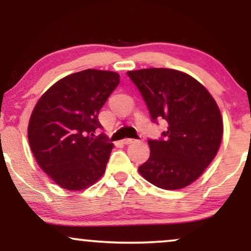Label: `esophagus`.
Listing matches in <instances>:
<instances>
[{"label":"esophagus","mask_w":251,"mask_h":251,"mask_svg":"<svg viewBox=\"0 0 251 251\" xmlns=\"http://www.w3.org/2000/svg\"><path fill=\"white\" fill-rule=\"evenodd\" d=\"M133 142H135V139H132V138H126V139L122 140V144H125V145H128V144H131V143H133Z\"/></svg>","instance_id":"34e87169"}]
</instances>
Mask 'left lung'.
<instances>
[{"instance_id":"8db88e82","label":"left lung","mask_w":251,"mask_h":251,"mask_svg":"<svg viewBox=\"0 0 251 251\" xmlns=\"http://www.w3.org/2000/svg\"><path fill=\"white\" fill-rule=\"evenodd\" d=\"M143 96L152 122L164 120L167 131L149 139V160L138 168L151 184L179 190L201 176L218 152L223 121L215 99L190 75L169 68L128 72Z\"/></svg>"}]
</instances>
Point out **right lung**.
Segmentation results:
<instances>
[{"label": "right lung", "instance_id": "right-lung-1", "mask_svg": "<svg viewBox=\"0 0 251 251\" xmlns=\"http://www.w3.org/2000/svg\"><path fill=\"white\" fill-rule=\"evenodd\" d=\"M120 83L115 72L85 70L61 78L37 101L28 142L44 173L65 190L81 191L105 173L113 144L98 113Z\"/></svg>", "mask_w": 251, "mask_h": 251}]
</instances>
